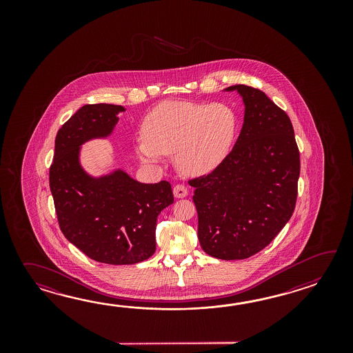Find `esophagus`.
Returning <instances> with one entry per match:
<instances>
[{"label": "esophagus", "instance_id": "1", "mask_svg": "<svg viewBox=\"0 0 353 353\" xmlns=\"http://www.w3.org/2000/svg\"><path fill=\"white\" fill-rule=\"evenodd\" d=\"M174 195L176 196V198H184V196H187L188 194V189L184 184H176L173 189Z\"/></svg>", "mask_w": 353, "mask_h": 353}]
</instances>
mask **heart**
<instances>
[{
	"instance_id": "b5f03b06",
	"label": "heart",
	"mask_w": 353,
	"mask_h": 353,
	"mask_svg": "<svg viewBox=\"0 0 353 353\" xmlns=\"http://www.w3.org/2000/svg\"><path fill=\"white\" fill-rule=\"evenodd\" d=\"M236 128V113L227 105L164 102L145 116L143 140L136 145V150L148 163L175 152V163L183 173L201 175L225 160Z\"/></svg>"
}]
</instances>
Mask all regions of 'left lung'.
<instances>
[{"label": "left lung", "instance_id": "1", "mask_svg": "<svg viewBox=\"0 0 353 353\" xmlns=\"http://www.w3.org/2000/svg\"><path fill=\"white\" fill-rule=\"evenodd\" d=\"M237 90L245 103L240 136L210 174L189 180L195 188L198 239L203 251L221 260L260 252L293 216L300 154L292 121L263 90Z\"/></svg>", "mask_w": 353, "mask_h": 353}]
</instances>
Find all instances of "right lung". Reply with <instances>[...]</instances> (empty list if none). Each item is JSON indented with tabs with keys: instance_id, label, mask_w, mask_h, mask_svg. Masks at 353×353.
Returning <instances> with one entry per match:
<instances>
[{
	"instance_id": "1",
	"label": "right lung",
	"mask_w": 353,
	"mask_h": 353,
	"mask_svg": "<svg viewBox=\"0 0 353 353\" xmlns=\"http://www.w3.org/2000/svg\"><path fill=\"white\" fill-rule=\"evenodd\" d=\"M122 105L88 103L59 128L49 184L60 231L98 263L132 265L154 255L159 213L174 202L169 181L143 184L117 170L92 179L78 163L79 145L111 134Z\"/></svg>"
}]
</instances>
